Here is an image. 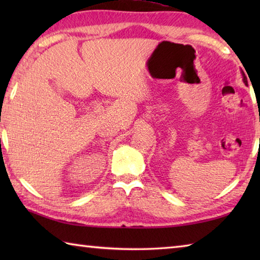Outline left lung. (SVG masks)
Here are the masks:
<instances>
[{
    "label": "left lung",
    "instance_id": "1",
    "mask_svg": "<svg viewBox=\"0 0 260 260\" xmlns=\"http://www.w3.org/2000/svg\"><path fill=\"white\" fill-rule=\"evenodd\" d=\"M242 76H243V82L246 83V78L244 77V73H243V72H242Z\"/></svg>",
    "mask_w": 260,
    "mask_h": 260
}]
</instances>
